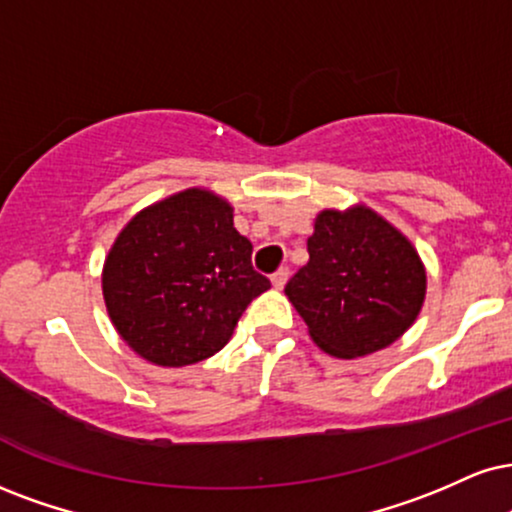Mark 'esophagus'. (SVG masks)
I'll return each mask as SVG.
<instances>
[{
	"label": "esophagus",
	"instance_id": "34e87169",
	"mask_svg": "<svg viewBox=\"0 0 512 512\" xmlns=\"http://www.w3.org/2000/svg\"><path fill=\"white\" fill-rule=\"evenodd\" d=\"M287 277H289V268H280V270H275L273 277H270V282H273L275 289H282L287 285Z\"/></svg>",
	"mask_w": 512,
	"mask_h": 512
}]
</instances>
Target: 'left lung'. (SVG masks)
Returning a JSON list of instances; mask_svg holds the SVG:
<instances>
[{
	"mask_svg": "<svg viewBox=\"0 0 512 512\" xmlns=\"http://www.w3.org/2000/svg\"><path fill=\"white\" fill-rule=\"evenodd\" d=\"M318 349L361 358L387 349L418 318L427 273L410 239L365 204L325 208L308 263L285 287Z\"/></svg>",
	"mask_w": 512,
	"mask_h": 512,
	"instance_id": "obj_1",
	"label": "left lung"
}]
</instances>
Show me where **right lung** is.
I'll list each match as a JSON object with an SVG mask.
<instances>
[{"label": "right lung", "mask_w": 512, "mask_h": 512, "mask_svg": "<svg viewBox=\"0 0 512 512\" xmlns=\"http://www.w3.org/2000/svg\"><path fill=\"white\" fill-rule=\"evenodd\" d=\"M270 289L251 266L230 201L189 187L156 201L118 232L102 270L109 318L144 361L182 368L230 342L246 306Z\"/></svg>", "instance_id": "obj_1"}]
</instances>
